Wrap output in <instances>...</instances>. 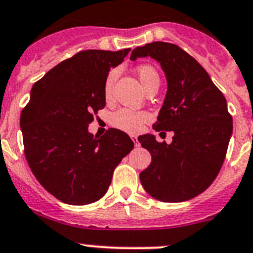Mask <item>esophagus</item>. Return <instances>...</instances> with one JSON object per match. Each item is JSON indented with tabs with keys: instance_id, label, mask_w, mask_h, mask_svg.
Listing matches in <instances>:
<instances>
[{
	"instance_id": "esophagus-1",
	"label": "esophagus",
	"mask_w": 253,
	"mask_h": 253,
	"mask_svg": "<svg viewBox=\"0 0 253 253\" xmlns=\"http://www.w3.org/2000/svg\"><path fill=\"white\" fill-rule=\"evenodd\" d=\"M131 140L134 141V144H135V146H139V141H138V138H136L135 135H130Z\"/></svg>"
}]
</instances>
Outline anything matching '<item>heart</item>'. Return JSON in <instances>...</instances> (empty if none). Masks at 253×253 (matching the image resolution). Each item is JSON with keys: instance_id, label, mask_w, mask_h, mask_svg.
<instances>
[{"instance_id": "1", "label": "heart", "mask_w": 253, "mask_h": 253, "mask_svg": "<svg viewBox=\"0 0 253 253\" xmlns=\"http://www.w3.org/2000/svg\"><path fill=\"white\" fill-rule=\"evenodd\" d=\"M136 74L139 77L141 85L144 89H148L149 86L153 84H159V76L158 72L155 71L153 66L150 64H141L136 68ZM115 76L117 72L112 71L107 76L104 82V97L109 99L112 95L113 84H114ZM151 119L150 113L145 112V110H135L130 109V108H120V109L115 110L110 114L109 123L114 128L119 129V130L125 131V133L135 134L141 130L144 124Z\"/></svg>"}]
</instances>
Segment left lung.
Instances as JSON below:
<instances>
[{"instance_id": "1", "label": "left lung", "mask_w": 253, "mask_h": 253, "mask_svg": "<svg viewBox=\"0 0 253 253\" xmlns=\"http://www.w3.org/2000/svg\"><path fill=\"white\" fill-rule=\"evenodd\" d=\"M150 56L160 63L168 92L153 125L174 131L172 143L139 136L151 154L140 172L145 191L164 203H181L205 191L217 176L232 134V117L220 89L199 62L174 43L153 42L131 52L130 59Z\"/></svg>"}]
</instances>
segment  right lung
Returning <instances> with one entry per match:
<instances>
[{
    "instance_id": "right-lung-1",
    "label": "right lung",
    "mask_w": 253,
    "mask_h": 253,
    "mask_svg": "<svg viewBox=\"0 0 253 253\" xmlns=\"http://www.w3.org/2000/svg\"><path fill=\"white\" fill-rule=\"evenodd\" d=\"M128 49H86L64 59L33 84L21 113L23 146L36 179L69 205H86L108 191L113 171L134 148L128 134L98 138L88 125L105 107L104 82Z\"/></svg>"
}]
</instances>
